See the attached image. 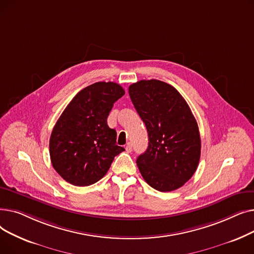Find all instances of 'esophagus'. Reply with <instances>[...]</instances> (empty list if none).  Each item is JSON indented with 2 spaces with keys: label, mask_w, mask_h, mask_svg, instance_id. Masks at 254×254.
Here are the masks:
<instances>
[{
  "label": "esophagus",
  "mask_w": 254,
  "mask_h": 254,
  "mask_svg": "<svg viewBox=\"0 0 254 254\" xmlns=\"http://www.w3.org/2000/svg\"><path fill=\"white\" fill-rule=\"evenodd\" d=\"M131 144L130 143H127V145H126V150H127V152H131Z\"/></svg>",
  "instance_id": "34e87169"
}]
</instances>
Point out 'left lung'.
<instances>
[{
    "label": "left lung",
    "instance_id": "left-lung-1",
    "mask_svg": "<svg viewBox=\"0 0 254 254\" xmlns=\"http://www.w3.org/2000/svg\"><path fill=\"white\" fill-rule=\"evenodd\" d=\"M128 93L148 132V147L137 158L142 177L158 191L181 188L201 156V137L189 104L175 87L156 79L132 83Z\"/></svg>",
    "mask_w": 254,
    "mask_h": 254
}]
</instances>
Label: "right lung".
Masks as SVG:
<instances>
[{
	"label": "right lung",
	"instance_id": "right-lung-1",
	"mask_svg": "<svg viewBox=\"0 0 254 254\" xmlns=\"http://www.w3.org/2000/svg\"><path fill=\"white\" fill-rule=\"evenodd\" d=\"M124 95L115 82H96L65 107L52 129L49 153L53 168L66 182L76 186L98 182L125 150L116 145V130L107 125L113 104Z\"/></svg>",
	"mask_w": 254,
	"mask_h": 254
}]
</instances>
